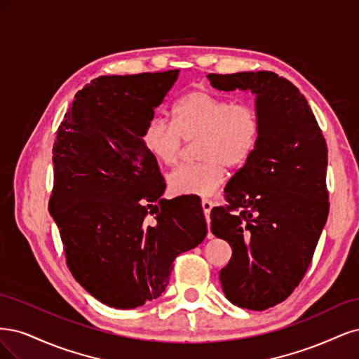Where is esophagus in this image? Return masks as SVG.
Segmentation results:
<instances>
[{
  "mask_svg": "<svg viewBox=\"0 0 359 359\" xmlns=\"http://www.w3.org/2000/svg\"><path fill=\"white\" fill-rule=\"evenodd\" d=\"M201 205H203V210H204V215L207 217V222H209V215H210V210L213 209V201L212 200H203L201 201ZM210 236V234H209Z\"/></svg>",
  "mask_w": 359,
  "mask_h": 359,
  "instance_id": "34e87169",
  "label": "esophagus"
}]
</instances>
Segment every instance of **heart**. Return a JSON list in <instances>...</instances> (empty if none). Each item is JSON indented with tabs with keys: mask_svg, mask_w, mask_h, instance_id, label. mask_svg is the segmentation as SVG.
Listing matches in <instances>:
<instances>
[{
	"mask_svg": "<svg viewBox=\"0 0 359 359\" xmlns=\"http://www.w3.org/2000/svg\"><path fill=\"white\" fill-rule=\"evenodd\" d=\"M171 114L172 123L161 118L149 119L142 143L158 163L176 165L184 144L198 140L200 163L182 165L168 176L172 194H213L225 179V167L245 165L258 146L261 116L250 102H233L210 90L194 89L175 102Z\"/></svg>",
	"mask_w": 359,
	"mask_h": 359,
	"instance_id": "obj_1",
	"label": "heart"
}]
</instances>
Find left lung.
<instances>
[{
	"instance_id": "8db88e82",
	"label": "left lung",
	"mask_w": 359,
	"mask_h": 359,
	"mask_svg": "<svg viewBox=\"0 0 359 359\" xmlns=\"http://www.w3.org/2000/svg\"><path fill=\"white\" fill-rule=\"evenodd\" d=\"M219 90L257 95L261 135L255 152L213 207L212 233L233 249L219 273L231 303L265 310L294 292L313 258L330 212L328 149L306 97L273 72L209 74Z\"/></svg>"
}]
</instances>
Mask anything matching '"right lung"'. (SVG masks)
Returning a JSON list of instances; mask_svg holds the SVG:
<instances>
[{"mask_svg": "<svg viewBox=\"0 0 359 359\" xmlns=\"http://www.w3.org/2000/svg\"><path fill=\"white\" fill-rule=\"evenodd\" d=\"M179 70L100 76L74 95L53 143L49 212L67 265L98 302L135 309L165 291L172 261L205 238L198 200H165L143 126Z\"/></svg>", "mask_w": 359, "mask_h": 359, "instance_id": "right-lung-1", "label": "right lung"}]
</instances>
